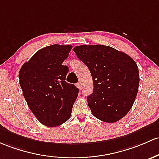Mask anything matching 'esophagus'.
Returning a JSON list of instances; mask_svg holds the SVG:
<instances>
[{
    "mask_svg": "<svg viewBox=\"0 0 159 159\" xmlns=\"http://www.w3.org/2000/svg\"><path fill=\"white\" fill-rule=\"evenodd\" d=\"M76 86H77V87H78V88H79V89H81V88H82V85H81V82H78V83H77Z\"/></svg>",
    "mask_w": 159,
    "mask_h": 159,
    "instance_id": "34e87169",
    "label": "esophagus"
}]
</instances>
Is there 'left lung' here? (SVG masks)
<instances>
[{
    "instance_id": "8db88e82",
    "label": "left lung",
    "mask_w": 159,
    "mask_h": 159,
    "mask_svg": "<svg viewBox=\"0 0 159 159\" xmlns=\"http://www.w3.org/2000/svg\"><path fill=\"white\" fill-rule=\"evenodd\" d=\"M91 74L93 92L87 97L92 114L114 123L124 118L138 92L139 70L128 54L104 45H81L73 49Z\"/></svg>"
}]
</instances>
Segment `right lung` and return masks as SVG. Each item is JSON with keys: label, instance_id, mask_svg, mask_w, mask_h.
I'll list each match as a JSON object with an SVG mask.
<instances>
[{"label": "right lung", "instance_id": "right-lung-1", "mask_svg": "<svg viewBox=\"0 0 159 159\" xmlns=\"http://www.w3.org/2000/svg\"><path fill=\"white\" fill-rule=\"evenodd\" d=\"M72 46L53 44L34 54L21 67L20 84L29 109L48 127H56L69 119L78 88L67 83V66H62Z\"/></svg>", "mask_w": 159, "mask_h": 159}]
</instances>
